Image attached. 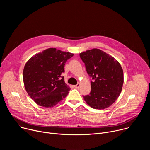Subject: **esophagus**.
Masks as SVG:
<instances>
[{
	"mask_svg": "<svg viewBox=\"0 0 150 150\" xmlns=\"http://www.w3.org/2000/svg\"><path fill=\"white\" fill-rule=\"evenodd\" d=\"M79 86H80V84L79 83H77L76 85H74V87L76 88H78L79 87Z\"/></svg>",
	"mask_w": 150,
	"mask_h": 150,
	"instance_id": "34e87169",
	"label": "esophagus"
}]
</instances>
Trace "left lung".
I'll return each mask as SVG.
<instances>
[{
    "instance_id": "left-lung-1",
    "label": "left lung",
    "mask_w": 150,
    "mask_h": 150,
    "mask_svg": "<svg viewBox=\"0 0 150 150\" xmlns=\"http://www.w3.org/2000/svg\"><path fill=\"white\" fill-rule=\"evenodd\" d=\"M80 57L92 78L91 90L83 99L92 108H109L119 97L123 84V72L119 62L100 49L82 52Z\"/></svg>"
}]
</instances>
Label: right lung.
Here are the masks:
<instances>
[{"instance_id":"obj_1","label":"right lung","mask_w":150,"mask_h":150,"mask_svg":"<svg viewBox=\"0 0 150 150\" xmlns=\"http://www.w3.org/2000/svg\"><path fill=\"white\" fill-rule=\"evenodd\" d=\"M73 53L49 48L35 54L25 63L23 80L26 91L38 105L52 108L68 94L70 87L62 73Z\"/></svg>"}]
</instances>
